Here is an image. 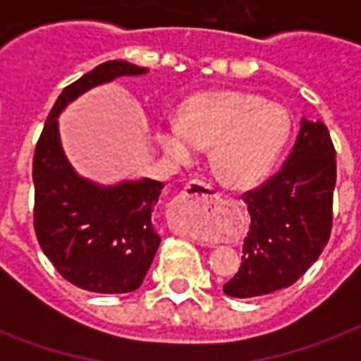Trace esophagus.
Returning <instances> with one entry per match:
<instances>
[{
	"label": "esophagus",
	"mask_w": 361,
	"mask_h": 361,
	"mask_svg": "<svg viewBox=\"0 0 361 361\" xmlns=\"http://www.w3.org/2000/svg\"><path fill=\"white\" fill-rule=\"evenodd\" d=\"M219 200L221 195L209 183L195 180L180 192V197L176 200V209L185 212L192 219H200L212 214Z\"/></svg>",
	"instance_id": "34e87169"
}]
</instances>
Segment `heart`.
<instances>
[{"mask_svg":"<svg viewBox=\"0 0 361 361\" xmlns=\"http://www.w3.org/2000/svg\"><path fill=\"white\" fill-rule=\"evenodd\" d=\"M288 130L285 112L255 95L200 92L181 104L178 120L155 127V138L176 163H191L209 146V163L219 180L234 189H249L274 166Z\"/></svg>","mask_w":361,"mask_h":361,"instance_id":"heart-1","label":"heart"}]
</instances>
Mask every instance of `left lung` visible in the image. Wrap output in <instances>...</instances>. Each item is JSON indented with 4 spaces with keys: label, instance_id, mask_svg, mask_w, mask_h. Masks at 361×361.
Wrapping results in <instances>:
<instances>
[{
    "label": "left lung",
    "instance_id": "1",
    "mask_svg": "<svg viewBox=\"0 0 361 361\" xmlns=\"http://www.w3.org/2000/svg\"><path fill=\"white\" fill-rule=\"evenodd\" d=\"M283 169L245 192L251 226L226 296L257 298L294 285L324 251L331 232L336 149L328 127L302 118Z\"/></svg>",
    "mask_w": 361,
    "mask_h": 361
}]
</instances>
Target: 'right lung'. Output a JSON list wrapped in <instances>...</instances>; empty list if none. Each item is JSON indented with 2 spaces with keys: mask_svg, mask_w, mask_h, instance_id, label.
Returning <instances> with one entry per match:
<instances>
[{
  "mask_svg": "<svg viewBox=\"0 0 361 361\" xmlns=\"http://www.w3.org/2000/svg\"><path fill=\"white\" fill-rule=\"evenodd\" d=\"M123 59L104 61L67 86L47 118L33 155V225L42 252L61 277L84 290H136L161 243L152 212L163 183L140 178L101 185L82 178L65 157L59 114L92 87L120 76L146 75Z\"/></svg>",
  "mask_w": 361,
  "mask_h": 361,
  "instance_id": "add662e5",
  "label": "right lung"
}]
</instances>
